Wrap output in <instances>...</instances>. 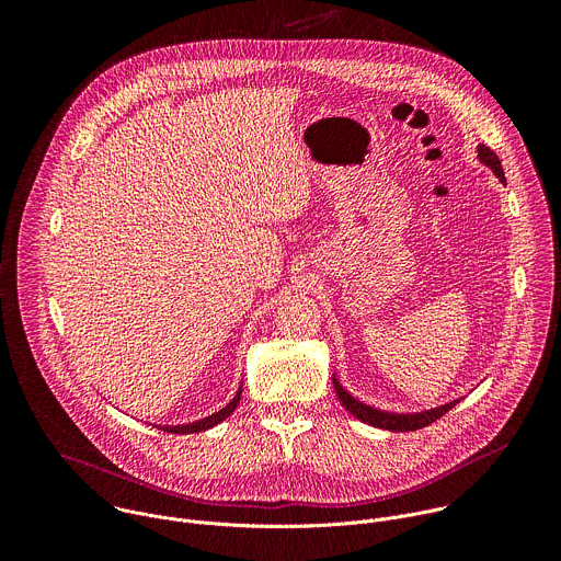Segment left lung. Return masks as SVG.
<instances>
[{"instance_id":"left-lung-1","label":"left lung","mask_w":561,"mask_h":561,"mask_svg":"<svg viewBox=\"0 0 561 561\" xmlns=\"http://www.w3.org/2000/svg\"><path fill=\"white\" fill-rule=\"evenodd\" d=\"M477 159L482 162L484 167H489L495 178L506 184V178H504V171H502V162L500 157L484 144L477 146ZM333 386H335V392L340 397V402L344 404V409L357 417L359 422L368 424V426H375V428H383V431H394V433H409V431H417V428H424L428 424H433L435 420H439L442 415H446L459 399H453V402L448 404H442V407H435V409H428V411H417V413H392V411H381V409H375L370 404H364L359 402L357 397H353L337 379V375H333Z\"/></svg>"}]
</instances>
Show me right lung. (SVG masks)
I'll return each instance as SVG.
<instances>
[{
    "mask_svg": "<svg viewBox=\"0 0 561 561\" xmlns=\"http://www.w3.org/2000/svg\"><path fill=\"white\" fill-rule=\"evenodd\" d=\"M239 399H242V383H239V388H237V392H234V397L230 399V402H228L224 409H219L217 413H213V415H208V417H204V420H197V422L175 424V426H171V424H162V426H157V428H159V431H167V433H175V435H186V433H202V431H208V428L217 426L219 422H224L228 415H232V413H234V409L239 407Z\"/></svg>",
    "mask_w": 561,
    "mask_h": 561,
    "instance_id": "1",
    "label": "right lung"
}]
</instances>
